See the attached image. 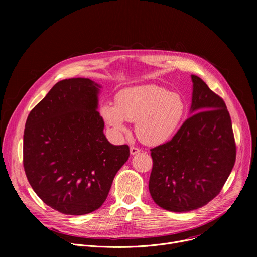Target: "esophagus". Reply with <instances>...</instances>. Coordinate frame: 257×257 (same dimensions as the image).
I'll return each instance as SVG.
<instances>
[{
    "label": "esophagus",
    "instance_id": "34e87169",
    "mask_svg": "<svg viewBox=\"0 0 257 257\" xmlns=\"http://www.w3.org/2000/svg\"><path fill=\"white\" fill-rule=\"evenodd\" d=\"M141 152V149L140 148H138V147H130V154L131 155H137V154H139Z\"/></svg>",
    "mask_w": 257,
    "mask_h": 257
}]
</instances>
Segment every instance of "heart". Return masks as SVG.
Returning <instances> with one entry per match:
<instances>
[{"instance_id":"b5f03b06","label":"heart","mask_w":257,"mask_h":257,"mask_svg":"<svg viewBox=\"0 0 257 257\" xmlns=\"http://www.w3.org/2000/svg\"><path fill=\"white\" fill-rule=\"evenodd\" d=\"M186 110L179 93L148 84L121 90L116 96V105L103 103L100 114L114 136L127 132L126 120L136 121V132L143 143L159 145L176 134Z\"/></svg>"}]
</instances>
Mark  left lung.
I'll use <instances>...</instances> for the list:
<instances>
[{"label":"left lung","mask_w":257,"mask_h":257,"mask_svg":"<svg viewBox=\"0 0 257 257\" xmlns=\"http://www.w3.org/2000/svg\"><path fill=\"white\" fill-rule=\"evenodd\" d=\"M192 81L193 115L170 142L151 149V197L158 206L174 212L206 205L219 195L235 163L225 102L198 76L192 75Z\"/></svg>","instance_id":"obj_1"}]
</instances>
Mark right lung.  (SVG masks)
Instances as JSON below:
<instances>
[{"mask_svg":"<svg viewBox=\"0 0 257 257\" xmlns=\"http://www.w3.org/2000/svg\"><path fill=\"white\" fill-rule=\"evenodd\" d=\"M101 85L88 78L61 80L28 115L24 169L36 195L61 213L81 215L102 206L127 145L104 136L98 109Z\"/></svg>","mask_w":257,"mask_h":257,"instance_id":"add662e5","label":"right lung"}]
</instances>
